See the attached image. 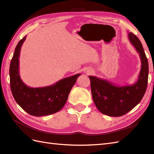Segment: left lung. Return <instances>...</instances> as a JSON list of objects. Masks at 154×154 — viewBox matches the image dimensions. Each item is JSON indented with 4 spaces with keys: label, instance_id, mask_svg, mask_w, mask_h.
Segmentation results:
<instances>
[{
    "label": "left lung",
    "instance_id": "8db88e82",
    "mask_svg": "<svg viewBox=\"0 0 154 154\" xmlns=\"http://www.w3.org/2000/svg\"><path fill=\"white\" fill-rule=\"evenodd\" d=\"M128 39L139 53L142 63L134 84L117 86L107 80L89 76L94 104L101 113L109 116H122L134 109L142 99L148 85V61L142 44L132 32H128Z\"/></svg>",
    "mask_w": 154,
    "mask_h": 154
}]
</instances>
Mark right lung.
Segmentation results:
<instances>
[{"mask_svg": "<svg viewBox=\"0 0 154 154\" xmlns=\"http://www.w3.org/2000/svg\"><path fill=\"white\" fill-rule=\"evenodd\" d=\"M26 38H23L16 45L10 65V83L12 95L18 105L30 115H50L64 106L71 88L81 74L64 78L50 86L38 88L27 86L19 74L20 51Z\"/></svg>", "mask_w": 154, "mask_h": 154, "instance_id": "1", "label": "right lung"}]
</instances>
